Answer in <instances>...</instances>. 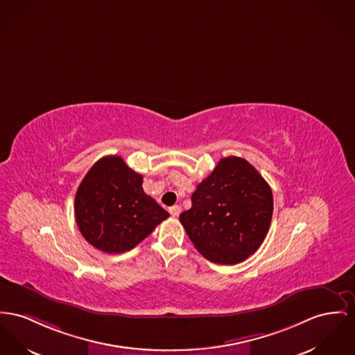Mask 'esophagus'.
Returning <instances> with one entry per match:
<instances>
[{"label":"esophagus","instance_id":"1","mask_svg":"<svg viewBox=\"0 0 355 355\" xmlns=\"http://www.w3.org/2000/svg\"><path fill=\"white\" fill-rule=\"evenodd\" d=\"M182 213V207L180 206H172V207H169V214L173 216V218H176V216H179V214Z\"/></svg>","mask_w":355,"mask_h":355}]
</instances>
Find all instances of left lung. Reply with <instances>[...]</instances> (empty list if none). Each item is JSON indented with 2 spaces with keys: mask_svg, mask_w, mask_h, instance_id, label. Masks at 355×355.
<instances>
[{
  "mask_svg": "<svg viewBox=\"0 0 355 355\" xmlns=\"http://www.w3.org/2000/svg\"><path fill=\"white\" fill-rule=\"evenodd\" d=\"M179 219L207 260L236 265L256 253L270 227L273 195L259 171L242 157L220 159L191 196Z\"/></svg>",
  "mask_w": 355,
  "mask_h": 355,
  "instance_id": "obj_1",
  "label": "left lung"
}]
</instances>
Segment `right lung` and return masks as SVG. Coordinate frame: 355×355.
<instances>
[{
	"label": "right lung",
	"mask_w": 355,
	"mask_h": 355,
	"mask_svg": "<svg viewBox=\"0 0 355 355\" xmlns=\"http://www.w3.org/2000/svg\"><path fill=\"white\" fill-rule=\"evenodd\" d=\"M73 210L80 234L109 254L132 250L169 216L144 192L142 175L119 156H105L90 168Z\"/></svg>",
	"instance_id": "obj_1"
}]
</instances>
